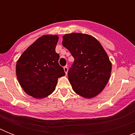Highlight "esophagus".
Returning a JSON list of instances; mask_svg holds the SVG:
<instances>
[{
	"label": "esophagus",
	"mask_w": 135,
	"mask_h": 135,
	"mask_svg": "<svg viewBox=\"0 0 135 135\" xmlns=\"http://www.w3.org/2000/svg\"><path fill=\"white\" fill-rule=\"evenodd\" d=\"M64 71H65V73L68 74V66H65L64 68Z\"/></svg>",
	"instance_id": "1"
}]
</instances>
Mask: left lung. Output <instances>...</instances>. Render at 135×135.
<instances>
[{"label": "left lung", "instance_id": "left-lung-1", "mask_svg": "<svg viewBox=\"0 0 135 135\" xmlns=\"http://www.w3.org/2000/svg\"><path fill=\"white\" fill-rule=\"evenodd\" d=\"M62 45L74 58L68 73L74 91L84 98L98 95L112 71V63L103 46L93 36L81 33L65 34Z\"/></svg>", "mask_w": 135, "mask_h": 135}]
</instances>
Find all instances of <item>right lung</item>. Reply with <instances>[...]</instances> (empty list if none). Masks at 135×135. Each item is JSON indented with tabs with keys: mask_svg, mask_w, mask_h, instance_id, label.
<instances>
[{
	"mask_svg": "<svg viewBox=\"0 0 135 135\" xmlns=\"http://www.w3.org/2000/svg\"><path fill=\"white\" fill-rule=\"evenodd\" d=\"M59 37L44 35L22 53L16 64L18 82L27 95L45 98L55 89L57 80L65 76L59 64V55L55 52Z\"/></svg>",
	"mask_w": 135,
	"mask_h": 135,
	"instance_id": "1",
	"label": "right lung"
}]
</instances>
